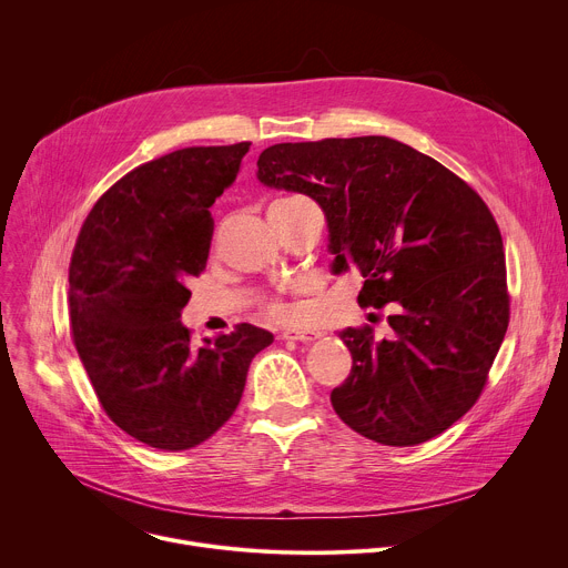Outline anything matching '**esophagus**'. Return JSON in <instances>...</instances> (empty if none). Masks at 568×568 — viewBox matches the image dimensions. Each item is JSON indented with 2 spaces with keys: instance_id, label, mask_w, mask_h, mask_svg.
I'll return each mask as SVG.
<instances>
[{
  "instance_id": "1",
  "label": "esophagus",
  "mask_w": 568,
  "mask_h": 568,
  "mask_svg": "<svg viewBox=\"0 0 568 568\" xmlns=\"http://www.w3.org/2000/svg\"><path fill=\"white\" fill-rule=\"evenodd\" d=\"M321 331H283L281 337L290 339V342H303V344H312L316 339H321Z\"/></svg>"
}]
</instances>
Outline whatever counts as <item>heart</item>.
Here are the masks:
<instances>
[{"mask_svg": "<svg viewBox=\"0 0 568 568\" xmlns=\"http://www.w3.org/2000/svg\"><path fill=\"white\" fill-rule=\"evenodd\" d=\"M298 197H285V200H276L274 204H287V202H296ZM267 314L278 318V321H285V318H292L294 316V307L285 301H270L267 303Z\"/></svg>", "mask_w": 568, "mask_h": 568, "instance_id": "heart-1", "label": "heart"}]
</instances>
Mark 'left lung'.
I'll return each mask as SVG.
<instances>
[{"instance_id":"8db88e82","label":"left lung","mask_w":568,"mask_h":568,"mask_svg":"<svg viewBox=\"0 0 568 568\" xmlns=\"http://www.w3.org/2000/svg\"><path fill=\"white\" fill-rule=\"evenodd\" d=\"M258 180L312 197L328 222L333 272H362L359 305L384 307L390 337L346 328L351 375L331 393L364 438L420 445L478 399L510 318L499 226L460 178L388 136L276 143Z\"/></svg>"}]
</instances>
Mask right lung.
I'll use <instances>...</instances> for the list:
<instances>
[{
  "label": "right lung",
  "mask_w": 568,
  "mask_h": 568,
  "mask_svg": "<svg viewBox=\"0 0 568 568\" xmlns=\"http://www.w3.org/2000/svg\"><path fill=\"white\" fill-rule=\"evenodd\" d=\"M252 143L184 148L121 178L90 211L69 265L80 362L110 420L139 443L182 452L235 412L252 359L274 335L240 323L195 344L180 321L206 267L215 197Z\"/></svg>",
  "instance_id": "obj_1"
}]
</instances>
